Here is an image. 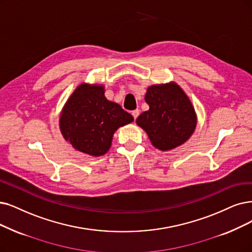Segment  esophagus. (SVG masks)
Wrapping results in <instances>:
<instances>
[{
	"mask_svg": "<svg viewBox=\"0 0 252 252\" xmlns=\"http://www.w3.org/2000/svg\"><path fill=\"white\" fill-rule=\"evenodd\" d=\"M131 115L133 116V118H134V120H135V119L138 117V115H139V110H138V109H134V110H132Z\"/></svg>",
	"mask_w": 252,
	"mask_h": 252,
	"instance_id": "obj_1",
	"label": "esophagus"
}]
</instances>
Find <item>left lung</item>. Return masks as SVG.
Wrapping results in <instances>:
<instances>
[{"label":"left lung","mask_w":252,"mask_h":252,"mask_svg":"<svg viewBox=\"0 0 252 252\" xmlns=\"http://www.w3.org/2000/svg\"><path fill=\"white\" fill-rule=\"evenodd\" d=\"M145 100L150 108L138 116L136 124L147 132L155 148L161 151L175 149L193 133L196 126L194 108L177 84L149 87Z\"/></svg>","instance_id":"left-lung-1"}]
</instances>
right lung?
Here are the masks:
<instances>
[{
	"label": "right lung",
	"instance_id": "right-lung-1",
	"mask_svg": "<svg viewBox=\"0 0 252 252\" xmlns=\"http://www.w3.org/2000/svg\"><path fill=\"white\" fill-rule=\"evenodd\" d=\"M132 121L133 117L119 104L108 101L102 86L82 84L66 102L60 128L74 149L101 156L109 150L116 130Z\"/></svg>",
	"mask_w": 252,
	"mask_h": 252
}]
</instances>
